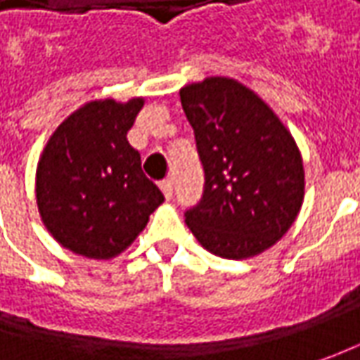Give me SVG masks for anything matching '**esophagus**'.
<instances>
[{
  "label": "esophagus",
  "mask_w": 360,
  "mask_h": 360,
  "mask_svg": "<svg viewBox=\"0 0 360 360\" xmlns=\"http://www.w3.org/2000/svg\"><path fill=\"white\" fill-rule=\"evenodd\" d=\"M160 190L164 192V196H166V198H172L174 182L172 180H162V182H160Z\"/></svg>",
  "instance_id": "1"
}]
</instances>
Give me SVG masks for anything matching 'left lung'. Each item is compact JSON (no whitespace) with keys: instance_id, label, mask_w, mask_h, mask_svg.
I'll use <instances>...</instances> for the list:
<instances>
[{"instance_id":"left-lung-1","label":"left lung","mask_w":360,"mask_h":360,"mask_svg":"<svg viewBox=\"0 0 360 360\" xmlns=\"http://www.w3.org/2000/svg\"><path fill=\"white\" fill-rule=\"evenodd\" d=\"M204 166L202 200L186 224L202 246L230 260L264 252L297 220L302 156L292 134L250 88L226 76L180 90Z\"/></svg>"}]
</instances>
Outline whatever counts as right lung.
<instances>
[{
	"label": "right lung",
	"instance_id": "1",
	"mask_svg": "<svg viewBox=\"0 0 360 360\" xmlns=\"http://www.w3.org/2000/svg\"><path fill=\"white\" fill-rule=\"evenodd\" d=\"M142 105L144 98L86 102L56 128L39 156L37 210L49 234L74 255L118 256L164 202L126 138Z\"/></svg>",
	"mask_w": 360,
	"mask_h": 360
}]
</instances>
